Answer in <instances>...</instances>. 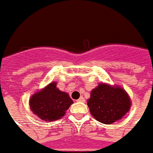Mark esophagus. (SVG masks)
Instances as JSON below:
<instances>
[{"mask_svg": "<svg viewBox=\"0 0 153 153\" xmlns=\"http://www.w3.org/2000/svg\"><path fill=\"white\" fill-rule=\"evenodd\" d=\"M76 101H77V102H79V103H81V102H85V99H84L83 97H81V98H78Z\"/></svg>", "mask_w": 153, "mask_h": 153, "instance_id": "esophagus-1", "label": "esophagus"}]
</instances>
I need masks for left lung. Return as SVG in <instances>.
I'll use <instances>...</instances> for the list:
<instances>
[{
    "label": "left lung",
    "mask_w": 153,
    "mask_h": 153,
    "mask_svg": "<svg viewBox=\"0 0 153 153\" xmlns=\"http://www.w3.org/2000/svg\"><path fill=\"white\" fill-rule=\"evenodd\" d=\"M90 113L98 121L109 125L121 120L131 108V100L125 90L101 83L91 92L88 100Z\"/></svg>",
    "instance_id": "obj_1"
}]
</instances>
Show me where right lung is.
I'll use <instances>...</instances> for the list:
<instances>
[{"instance_id": "1", "label": "right lung", "mask_w": 153, "mask_h": 153, "mask_svg": "<svg viewBox=\"0 0 153 153\" xmlns=\"http://www.w3.org/2000/svg\"><path fill=\"white\" fill-rule=\"evenodd\" d=\"M29 103L32 111L41 120L53 121L64 116L73 101L67 93L56 88V82H51L33 95Z\"/></svg>"}]
</instances>
